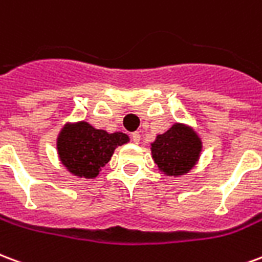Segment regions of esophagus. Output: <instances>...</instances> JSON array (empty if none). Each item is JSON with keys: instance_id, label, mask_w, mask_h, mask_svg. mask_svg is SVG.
Returning a JSON list of instances; mask_svg holds the SVG:
<instances>
[{"instance_id": "1", "label": "esophagus", "mask_w": 262, "mask_h": 262, "mask_svg": "<svg viewBox=\"0 0 262 262\" xmlns=\"http://www.w3.org/2000/svg\"><path fill=\"white\" fill-rule=\"evenodd\" d=\"M131 139H133L134 144H139V141H141V135H139V133H133L131 134Z\"/></svg>"}]
</instances>
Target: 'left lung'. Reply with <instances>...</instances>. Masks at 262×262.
<instances>
[{
  "label": "left lung",
  "mask_w": 262,
  "mask_h": 262,
  "mask_svg": "<svg viewBox=\"0 0 262 262\" xmlns=\"http://www.w3.org/2000/svg\"><path fill=\"white\" fill-rule=\"evenodd\" d=\"M152 159L165 176L180 177L192 170L202 152V141L190 125L174 123L150 144Z\"/></svg>",
  "instance_id": "obj_1"
}]
</instances>
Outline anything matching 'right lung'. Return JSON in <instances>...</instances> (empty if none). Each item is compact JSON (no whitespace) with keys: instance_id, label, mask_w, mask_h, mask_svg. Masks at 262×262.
<instances>
[{"instance_id":"right-lung-1","label":"right lung","mask_w":262,"mask_h":262,"mask_svg":"<svg viewBox=\"0 0 262 262\" xmlns=\"http://www.w3.org/2000/svg\"><path fill=\"white\" fill-rule=\"evenodd\" d=\"M128 135L107 133L86 121L67 123L57 137V154L61 165L78 179H96L112 159L117 146L127 144Z\"/></svg>"}]
</instances>
